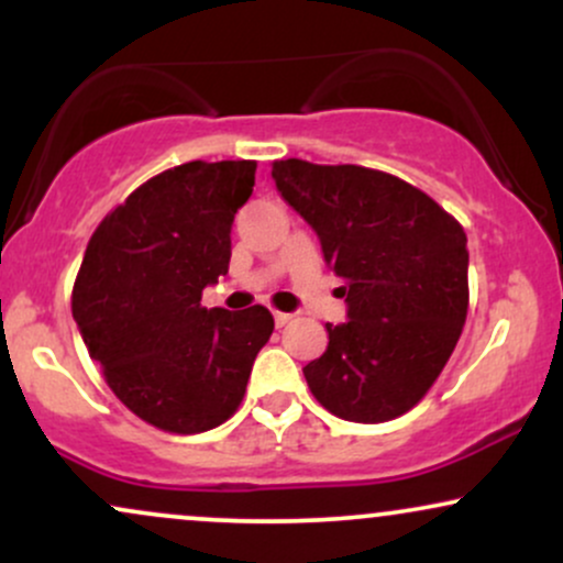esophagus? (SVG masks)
I'll return each mask as SVG.
<instances>
[{
	"label": "esophagus",
	"mask_w": 563,
	"mask_h": 563,
	"mask_svg": "<svg viewBox=\"0 0 563 563\" xmlns=\"http://www.w3.org/2000/svg\"><path fill=\"white\" fill-rule=\"evenodd\" d=\"M290 320H294V314H288V312H275V325H277V328L288 325Z\"/></svg>",
	"instance_id": "esophagus-1"
}]
</instances>
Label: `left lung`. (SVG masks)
Instances as JSON below:
<instances>
[{"label":"left lung","instance_id":"left-lung-1","mask_svg":"<svg viewBox=\"0 0 563 563\" xmlns=\"http://www.w3.org/2000/svg\"><path fill=\"white\" fill-rule=\"evenodd\" d=\"M273 179L344 280L346 322L303 367L333 416L380 423L423 399L468 312L466 232L418 187L365 166L275 161Z\"/></svg>","mask_w":563,"mask_h":563}]
</instances>
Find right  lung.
Here are the masks:
<instances>
[{
  "mask_svg": "<svg viewBox=\"0 0 563 563\" xmlns=\"http://www.w3.org/2000/svg\"><path fill=\"white\" fill-rule=\"evenodd\" d=\"M254 172V161H190L147 179L102 219L76 277L70 309L89 357L134 416L172 434L228 421L273 335L262 303H200L228 275Z\"/></svg>",
  "mask_w": 563,
  "mask_h": 563,
  "instance_id": "1",
  "label": "right lung"
}]
</instances>
